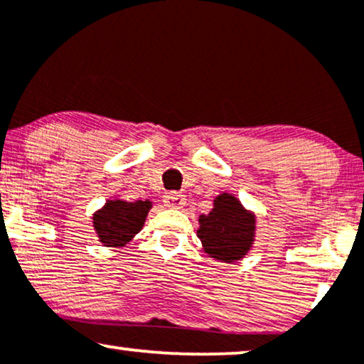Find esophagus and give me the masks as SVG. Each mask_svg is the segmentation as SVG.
I'll return each mask as SVG.
<instances>
[{"instance_id": "34e87169", "label": "esophagus", "mask_w": 364, "mask_h": 364, "mask_svg": "<svg viewBox=\"0 0 364 364\" xmlns=\"http://www.w3.org/2000/svg\"><path fill=\"white\" fill-rule=\"evenodd\" d=\"M163 203H164V206L179 210V208H183L186 205V198H185V195H181V193H168V195H164Z\"/></svg>"}]
</instances>
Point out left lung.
<instances>
[{
	"instance_id": "1",
	"label": "left lung",
	"mask_w": 364,
	"mask_h": 364,
	"mask_svg": "<svg viewBox=\"0 0 364 364\" xmlns=\"http://www.w3.org/2000/svg\"><path fill=\"white\" fill-rule=\"evenodd\" d=\"M198 238L203 251L221 263H236L253 248L256 215L246 210L231 193H221L213 200V210L198 218Z\"/></svg>"
}]
</instances>
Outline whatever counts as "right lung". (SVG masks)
Here are the masks:
<instances>
[{
  "label": "right lung",
  "instance_id": "right-lung-1",
  "mask_svg": "<svg viewBox=\"0 0 364 364\" xmlns=\"http://www.w3.org/2000/svg\"><path fill=\"white\" fill-rule=\"evenodd\" d=\"M153 203L149 200L126 201L111 198L93 213V228L98 241L108 248H123L143 230Z\"/></svg>",
  "mask_w": 364,
  "mask_h": 364
}]
</instances>
